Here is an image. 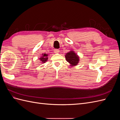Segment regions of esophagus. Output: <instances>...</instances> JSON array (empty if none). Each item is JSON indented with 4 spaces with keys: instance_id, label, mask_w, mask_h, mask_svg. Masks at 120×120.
I'll use <instances>...</instances> for the list:
<instances>
[{
    "instance_id": "1",
    "label": "esophagus",
    "mask_w": 120,
    "mask_h": 120,
    "mask_svg": "<svg viewBox=\"0 0 120 120\" xmlns=\"http://www.w3.org/2000/svg\"><path fill=\"white\" fill-rule=\"evenodd\" d=\"M54 52L56 53H58L60 52V50L59 49H54Z\"/></svg>"
}]
</instances>
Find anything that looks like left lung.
<instances>
[{
	"label": "left lung",
	"mask_w": 120,
	"mask_h": 120,
	"mask_svg": "<svg viewBox=\"0 0 120 120\" xmlns=\"http://www.w3.org/2000/svg\"><path fill=\"white\" fill-rule=\"evenodd\" d=\"M66 60L70 64L71 67L77 66L79 61V57L74 50H71L65 55Z\"/></svg>",
	"instance_id": "1"
}]
</instances>
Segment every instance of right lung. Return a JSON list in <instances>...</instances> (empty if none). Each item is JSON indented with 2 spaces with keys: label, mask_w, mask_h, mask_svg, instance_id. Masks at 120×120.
Masks as SVG:
<instances>
[{
  "label": "right lung",
  "mask_w": 120,
  "mask_h": 120,
  "mask_svg": "<svg viewBox=\"0 0 120 120\" xmlns=\"http://www.w3.org/2000/svg\"><path fill=\"white\" fill-rule=\"evenodd\" d=\"M48 54L42 53V56L39 58V60L41 64L45 63L48 60Z\"/></svg>",
  "instance_id": "1"
}]
</instances>
